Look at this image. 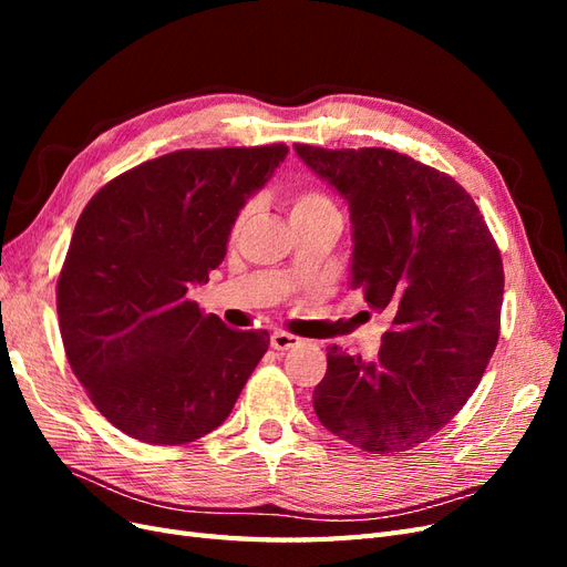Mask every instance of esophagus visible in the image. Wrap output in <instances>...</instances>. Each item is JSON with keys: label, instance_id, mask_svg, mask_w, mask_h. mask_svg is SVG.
Returning <instances> with one entry per match:
<instances>
[{"label": "esophagus", "instance_id": "1", "mask_svg": "<svg viewBox=\"0 0 567 567\" xmlns=\"http://www.w3.org/2000/svg\"><path fill=\"white\" fill-rule=\"evenodd\" d=\"M269 342H271V348H274V350L284 352V350H290V348H298L302 340H300L298 336H293V333H286V331H274V333H271V338H269Z\"/></svg>", "mask_w": 567, "mask_h": 567}]
</instances>
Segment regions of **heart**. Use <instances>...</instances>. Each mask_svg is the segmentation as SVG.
Here are the masks:
<instances>
[{"label":"heart","mask_w":567,"mask_h":567,"mask_svg":"<svg viewBox=\"0 0 567 567\" xmlns=\"http://www.w3.org/2000/svg\"><path fill=\"white\" fill-rule=\"evenodd\" d=\"M329 213H338L336 210V203L326 196L319 188H300L293 196L288 198V217L290 221H298V219H307V217H317V215H329ZM248 217L250 210L244 208L241 213L236 215L234 225H231V234H241L244 227L248 225Z\"/></svg>","instance_id":"1"}]
</instances>
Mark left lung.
Masks as SVG:
<instances>
[{"instance_id": "8db88e82", "label": "left lung", "mask_w": 567, "mask_h": 567, "mask_svg": "<svg viewBox=\"0 0 567 567\" xmlns=\"http://www.w3.org/2000/svg\"><path fill=\"white\" fill-rule=\"evenodd\" d=\"M352 219V290L394 315L373 359L331 346L315 411L371 454L433 437L468 402L499 340L504 265L458 182L390 148L296 144Z\"/></svg>"}]
</instances>
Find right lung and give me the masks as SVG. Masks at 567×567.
Masks as SVG:
<instances>
[{"label": "right lung", "mask_w": 567, "mask_h": 567, "mask_svg": "<svg viewBox=\"0 0 567 567\" xmlns=\"http://www.w3.org/2000/svg\"><path fill=\"white\" fill-rule=\"evenodd\" d=\"M286 144L184 148L117 175L82 210L56 284L68 364L117 431L186 444L225 423L269 348L186 298L227 255Z\"/></svg>", "instance_id": "right-lung-1"}]
</instances>
